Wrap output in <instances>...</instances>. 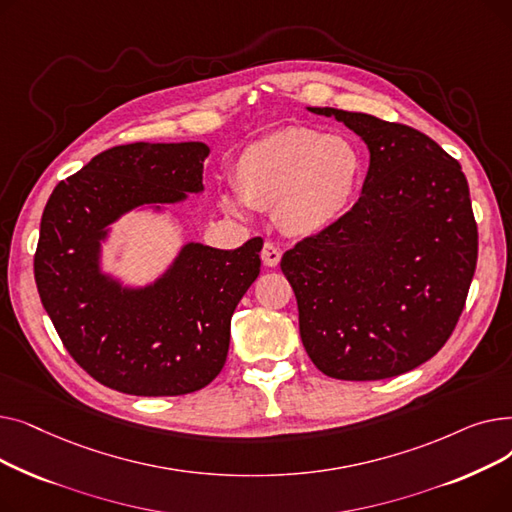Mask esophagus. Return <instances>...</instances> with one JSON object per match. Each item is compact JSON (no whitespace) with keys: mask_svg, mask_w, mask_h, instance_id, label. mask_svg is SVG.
<instances>
[{"mask_svg":"<svg viewBox=\"0 0 512 512\" xmlns=\"http://www.w3.org/2000/svg\"><path fill=\"white\" fill-rule=\"evenodd\" d=\"M282 259V251L274 245V242H265L261 249V261L265 267H276Z\"/></svg>","mask_w":512,"mask_h":512,"instance_id":"1","label":"esophagus"}]
</instances>
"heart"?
<instances>
[{"label":"heart","instance_id":"obj_1","mask_svg":"<svg viewBox=\"0 0 512 512\" xmlns=\"http://www.w3.org/2000/svg\"><path fill=\"white\" fill-rule=\"evenodd\" d=\"M363 166L359 147L342 134L290 126L240 153L234 166L238 195H222V207L232 215H245L249 207L276 209L288 234L315 236L351 207Z\"/></svg>","mask_w":512,"mask_h":512}]
</instances>
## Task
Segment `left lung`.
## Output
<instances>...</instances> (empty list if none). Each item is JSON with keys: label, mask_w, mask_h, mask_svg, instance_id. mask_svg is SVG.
<instances>
[{"label": "left lung", "mask_w": 512, "mask_h": 512, "mask_svg": "<svg viewBox=\"0 0 512 512\" xmlns=\"http://www.w3.org/2000/svg\"><path fill=\"white\" fill-rule=\"evenodd\" d=\"M369 149L355 207L284 253L307 355L336 380L367 382L432 359L465 307L477 224L461 164L423 132L361 112L307 107Z\"/></svg>", "instance_id": "obj_1"}]
</instances>
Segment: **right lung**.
Wrapping results in <instances>:
<instances>
[{
	"label": "right lung",
	"mask_w": 512,
	"mask_h": 512,
	"mask_svg": "<svg viewBox=\"0 0 512 512\" xmlns=\"http://www.w3.org/2000/svg\"><path fill=\"white\" fill-rule=\"evenodd\" d=\"M209 151L201 141L112 147L45 205L35 255L41 303L72 359L107 388L188 394L226 363L232 313L259 276L261 238L234 251L191 240L145 284L105 270L103 251L124 215H164L201 195Z\"/></svg>",
	"instance_id": "right-lung-1"
}]
</instances>
